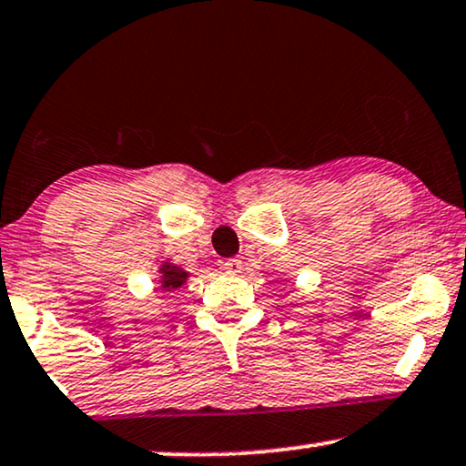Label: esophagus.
<instances>
[{"instance_id": "esophagus-1", "label": "esophagus", "mask_w": 466, "mask_h": 466, "mask_svg": "<svg viewBox=\"0 0 466 466\" xmlns=\"http://www.w3.org/2000/svg\"><path fill=\"white\" fill-rule=\"evenodd\" d=\"M221 270L228 272V275H238L243 270V259L240 258H229L226 262H221Z\"/></svg>"}]
</instances>
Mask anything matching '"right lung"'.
Returning <instances> with one entry per match:
<instances>
[{
	"label": "right lung",
	"instance_id": "obj_1",
	"mask_svg": "<svg viewBox=\"0 0 466 466\" xmlns=\"http://www.w3.org/2000/svg\"><path fill=\"white\" fill-rule=\"evenodd\" d=\"M157 272H159V277H157L159 279V288L164 291H172V289L183 288V285L187 283V279H189L187 270H183L181 266L168 262V259H166V262H161Z\"/></svg>",
	"mask_w": 466,
	"mask_h": 466
}]
</instances>
